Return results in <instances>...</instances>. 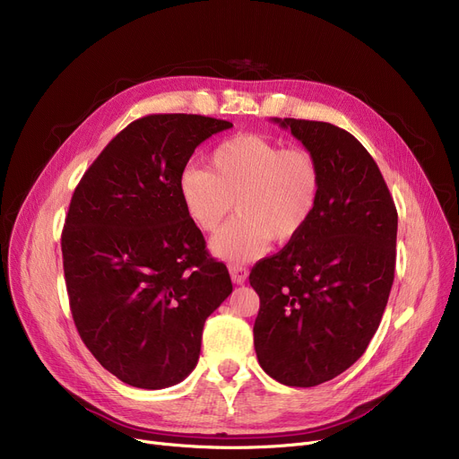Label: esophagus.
<instances>
[{"instance_id": "34e87169", "label": "esophagus", "mask_w": 459, "mask_h": 459, "mask_svg": "<svg viewBox=\"0 0 459 459\" xmlns=\"http://www.w3.org/2000/svg\"><path fill=\"white\" fill-rule=\"evenodd\" d=\"M229 272H230V279H232V282L234 284H244L246 282V279H247V275H249V272L246 270V268H242V266H232L229 268Z\"/></svg>"}]
</instances>
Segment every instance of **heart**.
<instances>
[{"mask_svg": "<svg viewBox=\"0 0 459 459\" xmlns=\"http://www.w3.org/2000/svg\"><path fill=\"white\" fill-rule=\"evenodd\" d=\"M322 167L307 149L258 134H238L215 144L208 169L187 165L178 177V195L189 221L217 232L232 212L234 220L210 249L230 264L258 260L275 244H290L308 227L322 195Z\"/></svg>", "mask_w": 459, "mask_h": 459, "instance_id": "obj_1", "label": "heart"}]
</instances>
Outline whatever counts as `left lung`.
I'll use <instances>...</instances> for the list:
<instances>
[{
    "label": "left lung",
    "mask_w": 459,
    "mask_h": 459,
    "mask_svg": "<svg viewBox=\"0 0 459 459\" xmlns=\"http://www.w3.org/2000/svg\"><path fill=\"white\" fill-rule=\"evenodd\" d=\"M322 167L308 227L260 260L249 282L260 298L255 351L288 387H315L363 355L387 307L398 213L379 167L350 132L318 120L272 118Z\"/></svg>",
    "instance_id": "8db88e82"
}]
</instances>
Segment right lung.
Here are the masks:
<instances>
[{
	"label": "right lung",
	"mask_w": 459,
	"mask_h": 459,
	"mask_svg": "<svg viewBox=\"0 0 459 459\" xmlns=\"http://www.w3.org/2000/svg\"><path fill=\"white\" fill-rule=\"evenodd\" d=\"M229 128L203 115L137 118L72 195L61 236L72 318L96 360L132 387L186 379L206 318L232 292L227 266L208 255L178 195L191 154Z\"/></svg>",
	"instance_id": "add662e5"
}]
</instances>
